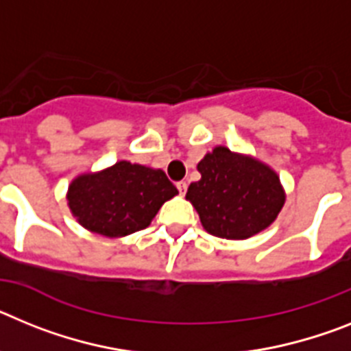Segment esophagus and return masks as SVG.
<instances>
[{"label":"esophagus","mask_w":351,"mask_h":351,"mask_svg":"<svg viewBox=\"0 0 351 351\" xmlns=\"http://www.w3.org/2000/svg\"><path fill=\"white\" fill-rule=\"evenodd\" d=\"M176 187H178V191H180V194H182V196L187 193V182H178V184H176Z\"/></svg>","instance_id":"34e87169"}]
</instances>
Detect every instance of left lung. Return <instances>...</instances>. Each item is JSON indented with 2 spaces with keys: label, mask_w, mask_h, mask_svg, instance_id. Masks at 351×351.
<instances>
[{
  "label": "left lung",
  "mask_w": 351,
  "mask_h": 351,
  "mask_svg": "<svg viewBox=\"0 0 351 351\" xmlns=\"http://www.w3.org/2000/svg\"><path fill=\"white\" fill-rule=\"evenodd\" d=\"M201 180L189 185L199 221L213 237L245 240L267 230L285 206L279 175L252 155L215 146L197 162Z\"/></svg>",
  "instance_id": "1"
}]
</instances>
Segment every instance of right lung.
Returning a JSON list of instances; mask_svg holds the SVG:
<instances>
[{"label":"right lung","mask_w":351,"mask_h":351,"mask_svg":"<svg viewBox=\"0 0 351 351\" xmlns=\"http://www.w3.org/2000/svg\"><path fill=\"white\" fill-rule=\"evenodd\" d=\"M176 194L162 169L118 160L100 171L75 176L66 203L84 230L120 239L150 226L160 206Z\"/></svg>","instance_id":"1"}]
</instances>
